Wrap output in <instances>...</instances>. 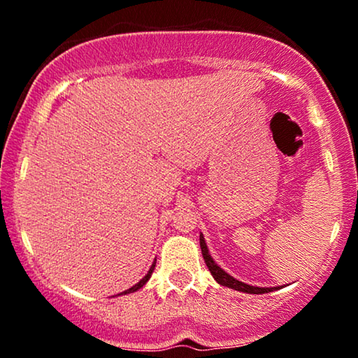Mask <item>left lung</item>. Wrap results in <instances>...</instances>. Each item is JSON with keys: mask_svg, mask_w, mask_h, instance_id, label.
Segmentation results:
<instances>
[{"mask_svg": "<svg viewBox=\"0 0 358 358\" xmlns=\"http://www.w3.org/2000/svg\"><path fill=\"white\" fill-rule=\"evenodd\" d=\"M201 250H202V256H203L205 264H207V266H208L210 273L213 275L216 282L221 284V286H226V287H230V289L238 290V292H245V294H268V292H273V290L282 289V286L281 287H257V286H250V284L235 280L234 276H230L227 271H224L221 266L215 262L213 257L210 256L207 243H205V238H203L202 234H201Z\"/></svg>", "mask_w": 358, "mask_h": 358, "instance_id": "8db88e82", "label": "left lung"}]
</instances>
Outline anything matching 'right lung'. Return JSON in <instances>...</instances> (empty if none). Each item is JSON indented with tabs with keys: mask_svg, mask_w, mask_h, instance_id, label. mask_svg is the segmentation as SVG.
<instances>
[{
	"mask_svg": "<svg viewBox=\"0 0 358 358\" xmlns=\"http://www.w3.org/2000/svg\"><path fill=\"white\" fill-rule=\"evenodd\" d=\"M155 266H156V259H155V262L151 264V266H150V270H148V273L145 275L141 281H138L137 284H134V286L132 287H129L128 290H124V292H121V294H118V295H126V294H132V292H136V290H138V289H142L145 284H147V281L150 280L151 278V275H153V270H155Z\"/></svg>",
	"mask_w": 358,
	"mask_h": 358,
	"instance_id": "obj_1",
	"label": "right lung"
}]
</instances>
